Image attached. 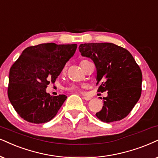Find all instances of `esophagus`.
Wrapping results in <instances>:
<instances>
[{
  "instance_id": "esophagus-1",
  "label": "esophagus",
  "mask_w": 158,
  "mask_h": 158,
  "mask_svg": "<svg viewBox=\"0 0 158 158\" xmlns=\"http://www.w3.org/2000/svg\"><path fill=\"white\" fill-rule=\"evenodd\" d=\"M82 98L84 100H85V101H89V100L91 99L90 97H88V96H83Z\"/></svg>"
}]
</instances>
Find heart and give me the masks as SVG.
<instances>
[{
    "mask_svg": "<svg viewBox=\"0 0 158 158\" xmlns=\"http://www.w3.org/2000/svg\"><path fill=\"white\" fill-rule=\"evenodd\" d=\"M85 61H87L86 60H81V64L82 63H84V62H85ZM68 89H69V90H70V91H73V92H77L78 89H79V87H77V85H70L69 87H68Z\"/></svg>",
    "mask_w": 158,
    "mask_h": 158,
    "instance_id": "1",
    "label": "heart"
}]
</instances>
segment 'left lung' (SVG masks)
Wrapping results in <instances>:
<instances>
[{
	"instance_id": "1",
	"label": "left lung",
	"mask_w": 158,
	"mask_h": 158,
	"mask_svg": "<svg viewBox=\"0 0 158 158\" xmlns=\"http://www.w3.org/2000/svg\"><path fill=\"white\" fill-rule=\"evenodd\" d=\"M79 49L95 63L97 85L101 83L98 92H108L96 117L104 123L125 118L141 94L142 73L132 55L112 43L81 44Z\"/></svg>"
}]
</instances>
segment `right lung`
<instances>
[{
    "label": "right lung",
    "instance_id": "right-lung-1",
    "mask_svg": "<svg viewBox=\"0 0 158 158\" xmlns=\"http://www.w3.org/2000/svg\"><path fill=\"white\" fill-rule=\"evenodd\" d=\"M77 44H41L29 47L10 69L8 96L22 118L41 124L50 121L66 100L65 95L51 96L46 88L54 83Z\"/></svg>",
    "mask_w": 158,
    "mask_h": 158
}]
</instances>
